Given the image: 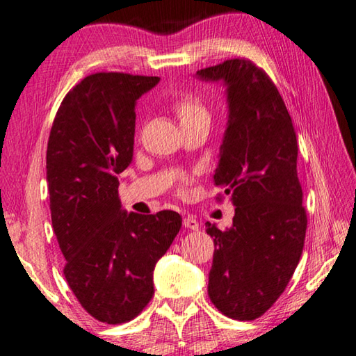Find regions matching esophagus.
Returning a JSON list of instances; mask_svg holds the SVG:
<instances>
[{"mask_svg": "<svg viewBox=\"0 0 356 356\" xmlns=\"http://www.w3.org/2000/svg\"><path fill=\"white\" fill-rule=\"evenodd\" d=\"M183 226L184 229H188V231H197V229H199V221H197L193 215H188L183 218Z\"/></svg>", "mask_w": 356, "mask_h": 356, "instance_id": "esophagus-1", "label": "esophagus"}]
</instances>
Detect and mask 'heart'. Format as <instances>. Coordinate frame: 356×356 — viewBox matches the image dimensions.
Instances as JSON below:
<instances>
[{"mask_svg": "<svg viewBox=\"0 0 356 356\" xmlns=\"http://www.w3.org/2000/svg\"><path fill=\"white\" fill-rule=\"evenodd\" d=\"M173 111L178 116L179 124L181 125L197 121V119L209 118V111H207L204 103H202L195 95H191V94L178 97L173 103ZM181 181L186 183L184 177L181 178Z\"/></svg>", "mask_w": 356, "mask_h": 356, "instance_id": "heart-1", "label": "heart"}]
</instances>
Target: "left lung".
<instances>
[{
	"label": "left lung",
	"instance_id": "left-lung-1",
	"mask_svg": "<svg viewBox=\"0 0 356 356\" xmlns=\"http://www.w3.org/2000/svg\"><path fill=\"white\" fill-rule=\"evenodd\" d=\"M197 76L227 87L229 119L215 184L235 207L231 229L207 222L215 243L209 296L229 318L254 320L285 291L302 254L307 213L296 132L280 92L251 60H224Z\"/></svg>",
	"mask_w": 356,
	"mask_h": 356
}]
</instances>
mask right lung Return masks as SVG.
<instances>
[{
	"instance_id": "add662e5",
	"label": "right lung",
	"mask_w": 356,
	"mask_h": 356,
	"mask_svg": "<svg viewBox=\"0 0 356 356\" xmlns=\"http://www.w3.org/2000/svg\"><path fill=\"white\" fill-rule=\"evenodd\" d=\"M161 78L95 73L76 84L47 141L51 218L63 275L87 314L108 325L134 320L154 294L152 270L181 229L163 210L121 209L119 179L134 157L135 105Z\"/></svg>"
}]
</instances>
